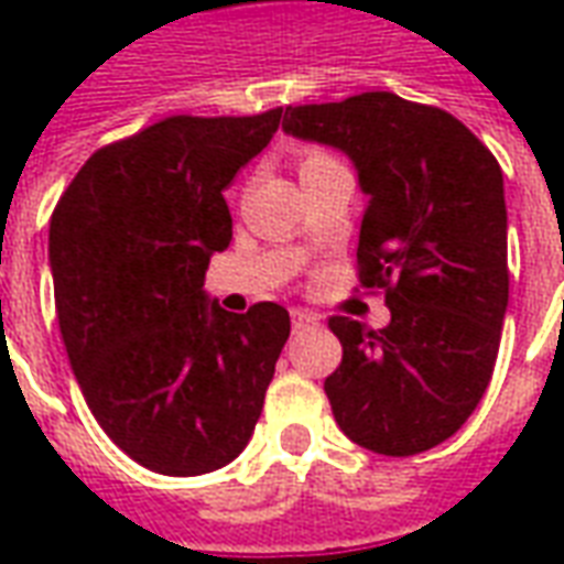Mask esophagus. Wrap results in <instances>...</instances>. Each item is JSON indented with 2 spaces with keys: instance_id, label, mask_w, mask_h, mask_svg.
Wrapping results in <instances>:
<instances>
[{
  "instance_id": "34e87169",
  "label": "esophagus",
  "mask_w": 564,
  "mask_h": 564,
  "mask_svg": "<svg viewBox=\"0 0 564 564\" xmlns=\"http://www.w3.org/2000/svg\"><path fill=\"white\" fill-rule=\"evenodd\" d=\"M317 314H307V311H293V332H305L311 326H317Z\"/></svg>"
}]
</instances>
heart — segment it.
Returning a JSON list of instances; mask_svg holds the SVG:
<instances>
[{
    "instance_id": "obj_1",
    "label": "heart",
    "mask_w": 564,
    "mask_h": 564,
    "mask_svg": "<svg viewBox=\"0 0 564 564\" xmlns=\"http://www.w3.org/2000/svg\"><path fill=\"white\" fill-rule=\"evenodd\" d=\"M311 160H323V153H307V156L302 162H311Z\"/></svg>"
}]
</instances>
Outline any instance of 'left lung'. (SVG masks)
<instances>
[{"label":"left lung","instance_id":"8db88e82","mask_svg":"<svg viewBox=\"0 0 564 564\" xmlns=\"http://www.w3.org/2000/svg\"><path fill=\"white\" fill-rule=\"evenodd\" d=\"M283 132L341 150L366 193L359 281L383 286L390 326L332 317L335 423L383 456L432 449L474 414L508 311V205L496 156L456 117L395 93L283 111Z\"/></svg>","mask_w":564,"mask_h":564}]
</instances>
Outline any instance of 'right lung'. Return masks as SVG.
Wrapping results in <instances>:
<instances>
[{
	"mask_svg": "<svg viewBox=\"0 0 564 564\" xmlns=\"http://www.w3.org/2000/svg\"><path fill=\"white\" fill-rule=\"evenodd\" d=\"M281 108L169 117L96 150L51 217L47 259L68 362L105 435L169 477L217 471L253 435L290 314L223 311L205 293L232 241L223 189Z\"/></svg>",
	"mask_w": 564,
	"mask_h": 564,
	"instance_id": "right-lung-1",
	"label": "right lung"
}]
</instances>
